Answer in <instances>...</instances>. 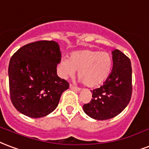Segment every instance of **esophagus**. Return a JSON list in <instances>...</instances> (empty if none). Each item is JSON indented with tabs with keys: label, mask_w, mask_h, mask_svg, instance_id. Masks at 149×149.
I'll return each instance as SVG.
<instances>
[{
	"label": "esophagus",
	"mask_w": 149,
	"mask_h": 149,
	"mask_svg": "<svg viewBox=\"0 0 149 149\" xmlns=\"http://www.w3.org/2000/svg\"><path fill=\"white\" fill-rule=\"evenodd\" d=\"M70 89L75 90V91H80V88H79V87H76V86H74V85H72V84H70Z\"/></svg>",
	"instance_id": "obj_1"
}]
</instances>
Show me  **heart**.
I'll return each instance as SVG.
<instances>
[{"label":"heart","mask_w":149,"mask_h":149,"mask_svg":"<svg viewBox=\"0 0 149 149\" xmlns=\"http://www.w3.org/2000/svg\"><path fill=\"white\" fill-rule=\"evenodd\" d=\"M112 66V55L105 52L84 49L72 52L70 58H63L60 67L65 77L78 71V77L87 87L99 86L107 79Z\"/></svg>","instance_id":"b5f03b06"}]
</instances>
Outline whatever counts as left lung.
I'll list each match as a JSON object with an SVG mask.
<instances>
[{"label": "left lung", "instance_id": "1", "mask_svg": "<svg viewBox=\"0 0 149 149\" xmlns=\"http://www.w3.org/2000/svg\"><path fill=\"white\" fill-rule=\"evenodd\" d=\"M112 71L102 86L91 91L92 98L83 106L85 113L97 120L119 115L132 95V68L130 58L120 50L112 52Z\"/></svg>", "mask_w": 149, "mask_h": 149}]
</instances>
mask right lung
I'll use <instances>...</instances> for the list:
<instances>
[{"instance_id": "add662e5", "label": "right lung", "mask_w": 149, "mask_h": 149, "mask_svg": "<svg viewBox=\"0 0 149 149\" xmlns=\"http://www.w3.org/2000/svg\"><path fill=\"white\" fill-rule=\"evenodd\" d=\"M61 61L58 44L39 40L20 47L11 56L8 65L9 92L19 112L40 118L53 112L61 95L70 87L57 75Z\"/></svg>"}]
</instances>
